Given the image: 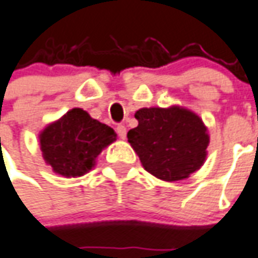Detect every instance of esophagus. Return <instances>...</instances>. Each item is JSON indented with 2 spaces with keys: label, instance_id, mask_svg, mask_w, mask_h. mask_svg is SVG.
<instances>
[{
  "label": "esophagus",
  "instance_id": "1",
  "mask_svg": "<svg viewBox=\"0 0 258 258\" xmlns=\"http://www.w3.org/2000/svg\"><path fill=\"white\" fill-rule=\"evenodd\" d=\"M116 133H118V136H119L120 139H125L126 138L125 125H118V126H116Z\"/></svg>",
  "mask_w": 258,
  "mask_h": 258
}]
</instances>
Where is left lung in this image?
Here are the masks:
<instances>
[{
	"label": "left lung",
	"instance_id": "left-lung-1",
	"mask_svg": "<svg viewBox=\"0 0 258 258\" xmlns=\"http://www.w3.org/2000/svg\"><path fill=\"white\" fill-rule=\"evenodd\" d=\"M139 125L127 132V142L143 168L155 178L175 182L189 178L207 158V126L190 109L171 105L136 111Z\"/></svg>",
	"mask_w": 258,
	"mask_h": 258
}]
</instances>
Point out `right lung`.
Masks as SVG:
<instances>
[{"mask_svg":"<svg viewBox=\"0 0 258 258\" xmlns=\"http://www.w3.org/2000/svg\"><path fill=\"white\" fill-rule=\"evenodd\" d=\"M38 140L45 164L54 172L78 178L94 168L96 158L116 140V133L85 109L72 108L45 126Z\"/></svg>","mask_w":258,"mask_h":258,"instance_id":"obj_1","label":"right lung"}]
</instances>
